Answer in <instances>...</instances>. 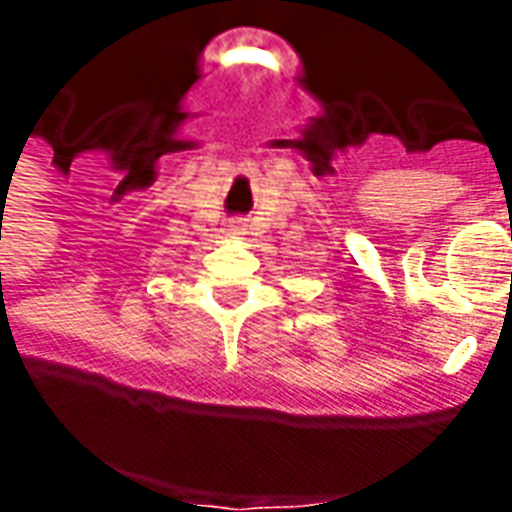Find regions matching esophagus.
I'll use <instances>...</instances> for the list:
<instances>
[{
	"mask_svg": "<svg viewBox=\"0 0 512 512\" xmlns=\"http://www.w3.org/2000/svg\"><path fill=\"white\" fill-rule=\"evenodd\" d=\"M230 233H233V235L241 233V224H230Z\"/></svg>",
	"mask_w": 512,
	"mask_h": 512,
	"instance_id": "34e87169",
	"label": "esophagus"
}]
</instances>
